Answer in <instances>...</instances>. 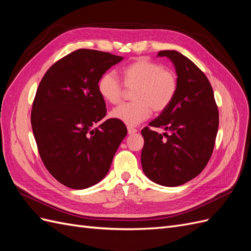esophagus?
<instances>
[{"label": "esophagus", "instance_id": "esophagus-1", "mask_svg": "<svg viewBox=\"0 0 251 251\" xmlns=\"http://www.w3.org/2000/svg\"><path fill=\"white\" fill-rule=\"evenodd\" d=\"M127 133L130 134V135H132V134L137 133V130H136L135 127H132V126H127Z\"/></svg>", "mask_w": 251, "mask_h": 251}]
</instances>
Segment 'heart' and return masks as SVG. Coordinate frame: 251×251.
Listing matches in <instances>:
<instances>
[{
    "label": "heart",
    "mask_w": 251,
    "mask_h": 251,
    "mask_svg": "<svg viewBox=\"0 0 251 251\" xmlns=\"http://www.w3.org/2000/svg\"><path fill=\"white\" fill-rule=\"evenodd\" d=\"M124 83L133 102L120 104L110 113L112 118L127 126H137L150 117L151 110L161 113L168 109L178 91L177 74L147 58H139L124 69ZM98 92L105 101L117 104L123 100L125 88L117 75L110 71L98 81Z\"/></svg>",
    "instance_id": "obj_1"
}]
</instances>
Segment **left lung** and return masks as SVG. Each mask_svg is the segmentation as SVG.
<instances>
[{
    "label": "left lung",
    "mask_w": 251,
    "mask_h": 251,
    "mask_svg": "<svg viewBox=\"0 0 251 251\" xmlns=\"http://www.w3.org/2000/svg\"><path fill=\"white\" fill-rule=\"evenodd\" d=\"M169 57L178 77V91L170 107L150 126L164 128L163 134L142 128L144 146L141 165L157 184L178 186L203 171L214 151L219 111L214 91L205 74L191 59L175 50L159 51Z\"/></svg>",
    "instance_id": "left-lung-1"
}]
</instances>
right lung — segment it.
I'll return each instance as SVG.
<instances>
[{
  "label": "right lung",
  "mask_w": 251,
  "mask_h": 251,
  "mask_svg": "<svg viewBox=\"0 0 251 251\" xmlns=\"http://www.w3.org/2000/svg\"><path fill=\"white\" fill-rule=\"evenodd\" d=\"M123 56L78 49L53 64L32 104L31 126L42 161L60 183L83 189L102 180L127 133L107 114L98 81ZM101 125L95 127V125Z\"/></svg>",
  "instance_id": "1"
}]
</instances>
